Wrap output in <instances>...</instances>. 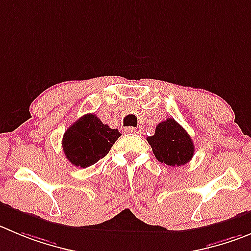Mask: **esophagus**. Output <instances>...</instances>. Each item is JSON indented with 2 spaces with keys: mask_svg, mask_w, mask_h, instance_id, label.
<instances>
[{
  "mask_svg": "<svg viewBox=\"0 0 251 251\" xmlns=\"http://www.w3.org/2000/svg\"><path fill=\"white\" fill-rule=\"evenodd\" d=\"M125 132L135 133V135H137V133H141V130H140V128H137V127H126Z\"/></svg>",
  "mask_w": 251,
  "mask_h": 251,
  "instance_id": "obj_1",
  "label": "esophagus"
}]
</instances>
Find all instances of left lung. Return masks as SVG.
<instances>
[{
    "instance_id": "left-lung-1",
    "label": "left lung",
    "mask_w": 251,
    "mask_h": 251,
    "mask_svg": "<svg viewBox=\"0 0 251 251\" xmlns=\"http://www.w3.org/2000/svg\"><path fill=\"white\" fill-rule=\"evenodd\" d=\"M154 156L168 166H182L192 160L194 144L187 131L175 119L168 118L156 126L154 135L147 137Z\"/></svg>"
}]
</instances>
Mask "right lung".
<instances>
[{
  "mask_svg": "<svg viewBox=\"0 0 251 251\" xmlns=\"http://www.w3.org/2000/svg\"><path fill=\"white\" fill-rule=\"evenodd\" d=\"M120 136L118 128L104 125L95 114H86L65 131L63 151L72 165L85 168L105 157Z\"/></svg>",
  "mask_w": 251,
  "mask_h": 251,
  "instance_id": "add662e5",
  "label": "right lung"
}]
</instances>
